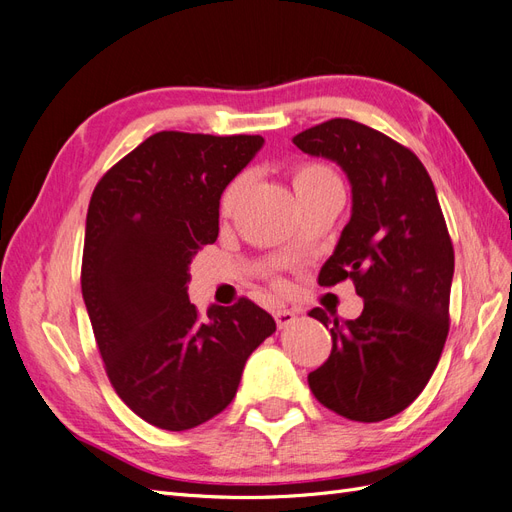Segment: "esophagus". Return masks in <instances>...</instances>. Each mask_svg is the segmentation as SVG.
Wrapping results in <instances>:
<instances>
[{
  "instance_id": "34e87169",
  "label": "esophagus",
  "mask_w": 512,
  "mask_h": 512,
  "mask_svg": "<svg viewBox=\"0 0 512 512\" xmlns=\"http://www.w3.org/2000/svg\"><path fill=\"white\" fill-rule=\"evenodd\" d=\"M273 316H275V322H277V327H280V329L290 327V324L297 320V314H294L292 309H286V307H277Z\"/></svg>"
}]
</instances>
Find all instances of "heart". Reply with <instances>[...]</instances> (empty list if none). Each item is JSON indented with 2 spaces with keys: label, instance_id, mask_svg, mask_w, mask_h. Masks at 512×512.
<instances>
[{
  "label": "heart",
  "instance_id": "b5f03b06",
  "mask_svg": "<svg viewBox=\"0 0 512 512\" xmlns=\"http://www.w3.org/2000/svg\"><path fill=\"white\" fill-rule=\"evenodd\" d=\"M331 183H339V179L333 170L324 164L307 162V164H301L292 170V188L297 194L320 188V185H331ZM243 188H245V179L239 177L224 190L222 200H220L222 215H230L232 211H235L239 198L243 194Z\"/></svg>",
  "mask_w": 512,
  "mask_h": 512
}]
</instances>
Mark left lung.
I'll list each match as a JSON object with an SVG mask.
<instances>
[{
    "label": "left lung",
    "instance_id": "8db88e82",
    "mask_svg": "<svg viewBox=\"0 0 512 512\" xmlns=\"http://www.w3.org/2000/svg\"><path fill=\"white\" fill-rule=\"evenodd\" d=\"M333 160L352 185V215L320 286L352 280L363 297L354 320L309 316L331 329L329 359L307 376L322 406L359 423L406 410L427 386L448 335L455 252L423 162L386 134L329 119L292 138Z\"/></svg>",
    "mask_w": 512,
    "mask_h": 512
}]
</instances>
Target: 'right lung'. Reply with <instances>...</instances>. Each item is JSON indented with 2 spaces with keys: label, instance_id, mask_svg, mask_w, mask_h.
I'll return each mask as SVG.
<instances>
[{
  "label": "right lung",
  "instance_id": "obj_1",
  "mask_svg": "<svg viewBox=\"0 0 512 512\" xmlns=\"http://www.w3.org/2000/svg\"><path fill=\"white\" fill-rule=\"evenodd\" d=\"M262 136L158 132L98 181L87 209L81 288L113 389L134 414L185 431L237 395L247 356L275 331L241 297L200 320L190 262L220 232L226 185Z\"/></svg>",
  "mask_w": 512,
  "mask_h": 512
}]
</instances>
